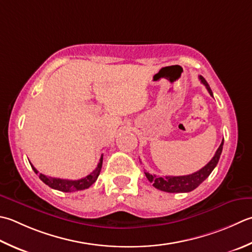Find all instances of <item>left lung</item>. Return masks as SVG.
I'll return each mask as SVG.
<instances>
[{
    "label": "left lung",
    "mask_w": 252,
    "mask_h": 252,
    "mask_svg": "<svg viewBox=\"0 0 252 252\" xmlns=\"http://www.w3.org/2000/svg\"><path fill=\"white\" fill-rule=\"evenodd\" d=\"M201 83L206 87V90L209 91L210 95L213 96V93H212L211 88L209 86L208 82L205 81V78L203 76H199ZM223 145H224V139L221 141L220 147L216 151L215 155L213 156L208 164H206L203 168H201L200 170L193 172L191 175H187V176H166V177H160V176H155V175H151L149 172H145L146 178L149 179L150 182H152L153 186L155 187L156 189H158L160 191H165V192H169V193H179V192H190L192 190H194L195 188L203 182L213 169L218 165V162L220 160V157L221 154V151H223Z\"/></svg>",
    "instance_id": "obj_1"
}]
</instances>
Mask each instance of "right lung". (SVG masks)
Wrapping results in <instances>:
<instances>
[{
    "label": "right lung",
    "instance_id": "add662e5",
    "mask_svg": "<svg viewBox=\"0 0 252 252\" xmlns=\"http://www.w3.org/2000/svg\"><path fill=\"white\" fill-rule=\"evenodd\" d=\"M32 170L39 175V178L42 182H44L47 186L50 187L52 189H56L62 192H74V191H81L85 190L95 182L98 178V176L100 174L101 166H102V155L100 157V160L98 162L96 169L90 175L84 177L82 179L78 180H68V179H60V178H53V177H48L43 174H39V171L34 168V167L31 164Z\"/></svg>",
    "mask_w": 252,
    "mask_h": 252
}]
</instances>
